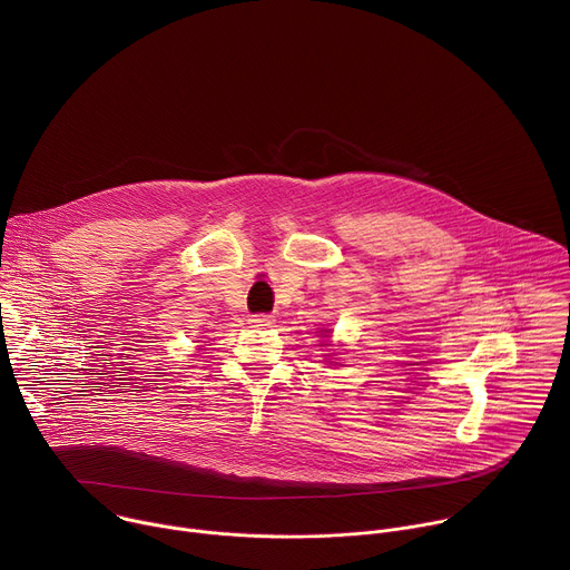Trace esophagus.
Listing matches in <instances>:
<instances>
[{
	"mask_svg": "<svg viewBox=\"0 0 570 570\" xmlns=\"http://www.w3.org/2000/svg\"><path fill=\"white\" fill-rule=\"evenodd\" d=\"M250 324H253V327H257V330H268V327H273V324H275V317L266 315V313H257V315L250 317Z\"/></svg>",
	"mask_w": 570,
	"mask_h": 570,
	"instance_id": "34e87169",
	"label": "esophagus"
}]
</instances>
